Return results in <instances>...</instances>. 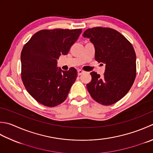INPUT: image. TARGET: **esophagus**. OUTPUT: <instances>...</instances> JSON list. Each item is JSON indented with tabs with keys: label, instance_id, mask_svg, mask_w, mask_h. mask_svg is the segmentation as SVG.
I'll return each mask as SVG.
<instances>
[{
	"label": "esophagus",
	"instance_id": "obj_1",
	"mask_svg": "<svg viewBox=\"0 0 153 153\" xmlns=\"http://www.w3.org/2000/svg\"><path fill=\"white\" fill-rule=\"evenodd\" d=\"M77 72H78V76H81V75L85 73V71L82 70H77Z\"/></svg>",
	"mask_w": 153,
	"mask_h": 153
}]
</instances>
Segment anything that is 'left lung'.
<instances>
[{"instance_id": "1", "label": "left lung", "mask_w": 153, "mask_h": 153, "mask_svg": "<svg viewBox=\"0 0 153 153\" xmlns=\"http://www.w3.org/2000/svg\"><path fill=\"white\" fill-rule=\"evenodd\" d=\"M83 36L95 47V59L105 64L104 75L90 73L91 80L87 89L94 100L103 105H111L126 95L136 77V54L132 44L114 29L103 27L88 28Z\"/></svg>"}]
</instances>
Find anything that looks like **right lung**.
<instances>
[{"mask_svg":"<svg viewBox=\"0 0 153 153\" xmlns=\"http://www.w3.org/2000/svg\"><path fill=\"white\" fill-rule=\"evenodd\" d=\"M82 29L42 30L32 36L21 52V78L29 94L45 106L53 107L66 100L77 77L74 68L62 71L57 59L66 55Z\"/></svg>","mask_w":153,"mask_h":153,"instance_id":"1","label":"right lung"}]
</instances>
